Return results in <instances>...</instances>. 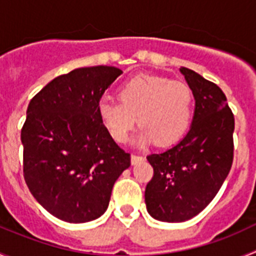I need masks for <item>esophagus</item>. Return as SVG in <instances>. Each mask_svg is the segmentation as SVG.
<instances>
[{
    "label": "esophagus",
    "instance_id": "esophagus-1",
    "mask_svg": "<svg viewBox=\"0 0 256 256\" xmlns=\"http://www.w3.org/2000/svg\"><path fill=\"white\" fill-rule=\"evenodd\" d=\"M144 156H141V155H136V154H133L132 156H130V162H132V164L134 165V164H137V162H142V160H144Z\"/></svg>",
    "mask_w": 256,
    "mask_h": 256
}]
</instances>
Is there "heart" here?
I'll use <instances>...</instances> for the list:
<instances>
[{
	"label": "heart",
	"mask_w": 256,
	"mask_h": 256,
	"mask_svg": "<svg viewBox=\"0 0 256 256\" xmlns=\"http://www.w3.org/2000/svg\"><path fill=\"white\" fill-rule=\"evenodd\" d=\"M119 102L101 98L97 115L105 130L118 144L130 140L137 123L141 130L136 137L140 148L156 144H177L188 130L194 108L191 88L183 82L160 76L141 74L118 88Z\"/></svg>",
	"instance_id": "1"
}]
</instances>
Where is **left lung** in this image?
I'll list each match as a JSON object with an SVG mask.
<instances>
[{
  "label": "left lung",
  "mask_w": 256,
  "mask_h": 256,
  "mask_svg": "<svg viewBox=\"0 0 256 256\" xmlns=\"http://www.w3.org/2000/svg\"><path fill=\"white\" fill-rule=\"evenodd\" d=\"M195 97L191 128L176 146L148 156L154 168L144 191L152 218L184 222L216 198L234 162V118L227 97L216 83L180 68Z\"/></svg>",
  "instance_id": "1"
}]
</instances>
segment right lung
<instances>
[{"instance_id": "right-lung-1", "label": "right lung", "mask_w": 256, "mask_h": 256, "mask_svg": "<svg viewBox=\"0 0 256 256\" xmlns=\"http://www.w3.org/2000/svg\"><path fill=\"white\" fill-rule=\"evenodd\" d=\"M123 73L79 68L44 86L30 100L22 130V172L32 195L56 218L84 223L108 209L130 154L115 144L97 115L104 92Z\"/></svg>"}]
</instances>
